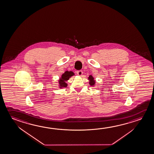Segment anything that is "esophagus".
<instances>
[{
    "instance_id": "obj_1",
    "label": "esophagus",
    "mask_w": 154,
    "mask_h": 154,
    "mask_svg": "<svg viewBox=\"0 0 154 154\" xmlns=\"http://www.w3.org/2000/svg\"><path fill=\"white\" fill-rule=\"evenodd\" d=\"M77 73L78 76H82L83 75V71L82 70H79L77 72Z\"/></svg>"
}]
</instances>
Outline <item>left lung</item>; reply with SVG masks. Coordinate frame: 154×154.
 <instances>
[{
  "mask_svg": "<svg viewBox=\"0 0 154 154\" xmlns=\"http://www.w3.org/2000/svg\"><path fill=\"white\" fill-rule=\"evenodd\" d=\"M88 80L89 81V84L91 86H94L96 85V81L94 79V78H93V76L92 75L89 76L88 77Z\"/></svg>",
  "mask_w": 154,
  "mask_h": 154,
  "instance_id": "left-lung-1",
  "label": "left lung"
}]
</instances>
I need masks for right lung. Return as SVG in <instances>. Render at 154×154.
<instances>
[{
  "instance_id": "1",
  "label": "right lung",
  "mask_w": 154,
  "mask_h": 154,
  "mask_svg": "<svg viewBox=\"0 0 154 154\" xmlns=\"http://www.w3.org/2000/svg\"><path fill=\"white\" fill-rule=\"evenodd\" d=\"M75 73L71 71H66L64 73H63L60 78L58 80V87L60 88H66L68 86V84L66 82L68 81L69 78H71L72 76H74Z\"/></svg>"
}]
</instances>
